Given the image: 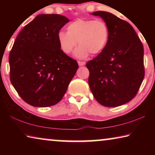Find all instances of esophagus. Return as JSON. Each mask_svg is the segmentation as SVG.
<instances>
[{
  "mask_svg": "<svg viewBox=\"0 0 155 155\" xmlns=\"http://www.w3.org/2000/svg\"><path fill=\"white\" fill-rule=\"evenodd\" d=\"M78 65H79V66H83V65H85V62L78 61Z\"/></svg>",
  "mask_w": 155,
  "mask_h": 155,
  "instance_id": "1",
  "label": "esophagus"
}]
</instances>
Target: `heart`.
I'll return each instance as SVG.
<instances>
[{
  "label": "heart",
  "mask_w": 155,
  "mask_h": 155,
  "mask_svg": "<svg viewBox=\"0 0 155 155\" xmlns=\"http://www.w3.org/2000/svg\"><path fill=\"white\" fill-rule=\"evenodd\" d=\"M108 25L103 20L78 19L70 23L67 32L59 31L57 40L62 51L71 53L73 49L79 44L74 52L77 58L85 59L90 53L98 54L103 51L109 40Z\"/></svg>",
  "instance_id": "obj_1"
}]
</instances>
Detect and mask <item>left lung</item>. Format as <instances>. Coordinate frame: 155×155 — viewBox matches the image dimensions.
<instances>
[{
    "label": "left lung",
    "instance_id": "obj_1",
    "mask_svg": "<svg viewBox=\"0 0 155 155\" xmlns=\"http://www.w3.org/2000/svg\"><path fill=\"white\" fill-rule=\"evenodd\" d=\"M108 25L109 40L98 56L88 61V83L102 105L118 107L137 94L144 78L143 48L129 23L107 12H94Z\"/></svg>",
    "mask_w": 155,
    "mask_h": 155
}]
</instances>
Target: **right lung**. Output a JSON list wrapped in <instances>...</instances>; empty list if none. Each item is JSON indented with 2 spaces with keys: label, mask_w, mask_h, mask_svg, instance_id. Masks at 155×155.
I'll use <instances>...</instances> for the list:
<instances>
[{
  "label": "right lung",
  "mask_w": 155,
  "mask_h": 155,
  "mask_svg": "<svg viewBox=\"0 0 155 155\" xmlns=\"http://www.w3.org/2000/svg\"><path fill=\"white\" fill-rule=\"evenodd\" d=\"M69 19L40 14L22 28L9 53L10 81L19 96L33 107L61 101L78 68L60 48L57 35Z\"/></svg>",
  "instance_id": "1"
}]
</instances>
